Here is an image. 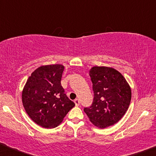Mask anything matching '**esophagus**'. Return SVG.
<instances>
[{"label": "esophagus", "mask_w": 156, "mask_h": 156, "mask_svg": "<svg viewBox=\"0 0 156 156\" xmlns=\"http://www.w3.org/2000/svg\"><path fill=\"white\" fill-rule=\"evenodd\" d=\"M74 103H75V105H76V106H78V105H80V101H79V99H75V100H74Z\"/></svg>", "instance_id": "obj_1"}]
</instances>
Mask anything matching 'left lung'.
I'll use <instances>...</instances> for the list:
<instances>
[{"label":"left lung","instance_id":"1","mask_svg":"<svg viewBox=\"0 0 156 156\" xmlns=\"http://www.w3.org/2000/svg\"><path fill=\"white\" fill-rule=\"evenodd\" d=\"M93 82V103L84 111L92 124L104 129L118 122L126 113L132 98L129 84L116 69L95 66L89 71Z\"/></svg>","mask_w":156,"mask_h":156}]
</instances>
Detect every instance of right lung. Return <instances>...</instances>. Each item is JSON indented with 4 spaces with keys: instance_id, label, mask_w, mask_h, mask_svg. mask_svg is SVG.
I'll return each mask as SVG.
<instances>
[{
    "instance_id": "right-lung-1",
    "label": "right lung",
    "mask_w": 156,
    "mask_h": 156,
    "mask_svg": "<svg viewBox=\"0 0 156 156\" xmlns=\"http://www.w3.org/2000/svg\"><path fill=\"white\" fill-rule=\"evenodd\" d=\"M64 66L44 65L29 76L23 88V106L30 118L43 128L53 129L62 122L75 104L61 84Z\"/></svg>"
}]
</instances>
